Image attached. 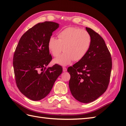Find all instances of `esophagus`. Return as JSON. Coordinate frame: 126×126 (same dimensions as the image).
I'll list each match as a JSON object with an SVG mask.
<instances>
[{
	"mask_svg": "<svg viewBox=\"0 0 126 126\" xmlns=\"http://www.w3.org/2000/svg\"><path fill=\"white\" fill-rule=\"evenodd\" d=\"M63 71L64 72H65V71H67V69H66V68H65V67H63Z\"/></svg>",
	"mask_w": 126,
	"mask_h": 126,
	"instance_id": "esophagus-1",
	"label": "esophagus"
}]
</instances>
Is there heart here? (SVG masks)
I'll return each instance as SVG.
<instances>
[{
  "mask_svg": "<svg viewBox=\"0 0 126 126\" xmlns=\"http://www.w3.org/2000/svg\"><path fill=\"white\" fill-rule=\"evenodd\" d=\"M58 39L50 37L47 43L50 52L58 57L63 51L65 52L55 59L54 62L61 65L69 64L73 60L79 61L84 57L92 44V37L84 29L70 27L64 29L58 34Z\"/></svg>",
  "mask_w": 126,
  "mask_h": 126,
  "instance_id": "b5f03b06",
  "label": "heart"
}]
</instances>
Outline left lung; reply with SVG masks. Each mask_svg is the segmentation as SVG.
<instances>
[{
  "label": "left lung",
  "instance_id": "1",
  "mask_svg": "<svg viewBox=\"0 0 126 126\" xmlns=\"http://www.w3.org/2000/svg\"><path fill=\"white\" fill-rule=\"evenodd\" d=\"M92 37V44L84 57L68 68L69 85L72 95L81 102H92L106 92L112 68L110 53L102 37L85 28Z\"/></svg>",
  "mask_w": 126,
  "mask_h": 126
}]
</instances>
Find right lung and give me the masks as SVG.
Returning <instances> with one entry per match:
<instances>
[{"instance_id": "add662e5", "label": "right lung", "mask_w": 126, "mask_h": 126, "mask_svg": "<svg viewBox=\"0 0 126 126\" xmlns=\"http://www.w3.org/2000/svg\"><path fill=\"white\" fill-rule=\"evenodd\" d=\"M59 24L52 22L40 23L21 37L13 58L16 83L20 92L33 101L49 94L62 67L56 64L46 68L52 60L47 43Z\"/></svg>"}]
</instances>
